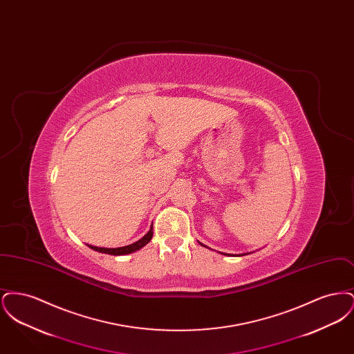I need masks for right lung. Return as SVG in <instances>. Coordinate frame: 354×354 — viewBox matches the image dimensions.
<instances>
[{
    "label": "right lung",
    "mask_w": 354,
    "mask_h": 354,
    "mask_svg": "<svg viewBox=\"0 0 354 354\" xmlns=\"http://www.w3.org/2000/svg\"><path fill=\"white\" fill-rule=\"evenodd\" d=\"M152 225L150 228V231L143 236L140 240H138L136 243H133L130 245H126V247H120V248H100V247H93V245H88L91 250L94 251H98V252L107 253V254H114V256H119V254H129V253L135 252L138 250H140L142 247H145L150 240L152 239Z\"/></svg>",
    "instance_id": "add662e5"
}]
</instances>
